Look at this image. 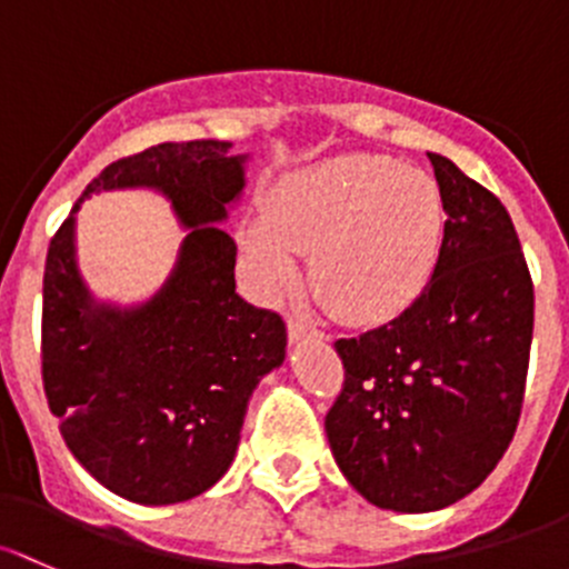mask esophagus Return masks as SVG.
<instances>
[{"label": "esophagus", "mask_w": 569, "mask_h": 569, "mask_svg": "<svg viewBox=\"0 0 569 569\" xmlns=\"http://www.w3.org/2000/svg\"><path fill=\"white\" fill-rule=\"evenodd\" d=\"M305 338H325V335L316 332L313 327L305 325L302 319H291L289 321V340H291V343H300V340H305Z\"/></svg>", "instance_id": "1"}]
</instances>
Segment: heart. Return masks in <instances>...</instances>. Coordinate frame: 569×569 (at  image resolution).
I'll return each mask as SVG.
<instances>
[{"label": "heart", "mask_w": 569, "mask_h": 569, "mask_svg": "<svg viewBox=\"0 0 569 569\" xmlns=\"http://www.w3.org/2000/svg\"><path fill=\"white\" fill-rule=\"evenodd\" d=\"M445 209L436 184L385 154H338L274 184L264 226L248 253L267 283L295 274V250L310 253V286L343 325L379 327L422 297L439 261Z\"/></svg>", "instance_id": "b5f03b06"}]
</instances>
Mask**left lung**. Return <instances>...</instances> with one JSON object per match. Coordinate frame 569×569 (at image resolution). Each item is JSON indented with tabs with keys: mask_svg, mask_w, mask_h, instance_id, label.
<instances>
[{
	"mask_svg": "<svg viewBox=\"0 0 569 569\" xmlns=\"http://www.w3.org/2000/svg\"><path fill=\"white\" fill-rule=\"evenodd\" d=\"M445 207L439 261L403 316L335 340L343 390L327 411L335 463L370 505H456L510 447L529 370L535 286L505 204L428 152Z\"/></svg>",
	"mask_w": 569,
	"mask_h": 569,
	"instance_id": "left-lung-1",
	"label": "left lung"
}]
</instances>
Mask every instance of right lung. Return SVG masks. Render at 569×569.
I'll use <instances>...</instances> for the list:
<instances>
[{
    "mask_svg": "<svg viewBox=\"0 0 569 569\" xmlns=\"http://www.w3.org/2000/svg\"><path fill=\"white\" fill-rule=\"evenodd\" d=\"M244 160L212 139L117 160L48 244V409L83 469L136 505H177L212 488L234 460L256 385L283 365V319L237 295V242L218 226L242 196ZM119 187L160 189L191 229L170 280L133 309L94 301L74 264L80 201Z\"/></svg>",
    "mask_w": 569,
    "mask_h": 569,
    "instance_id": "1",
    "label": "right lung"
}]
</instances>
